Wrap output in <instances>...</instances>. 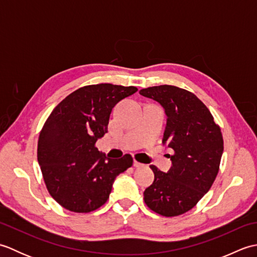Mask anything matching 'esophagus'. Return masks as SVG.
Here are the masks:
<instances>
[{
  "instance_id": "obj_1",
  "label": "esophagus",
  "mask_w": 257,
  "mask_h": 257,
  "mask_svg": "<svg viewBox=\"0 0 257 257\" xmlns=\"http://www.w3.org/2000/svg\"><path fill=\"white\" fill-rule=\"evenodd\" d=\"M134 167L135 168H141V167H144V165H143V163H140L139 161H137V160H134Z\"/></svg>"
}]
</instances>
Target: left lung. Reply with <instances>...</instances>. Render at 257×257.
Here are the masks:
<instances>
[{
  "label": "left lung",
  "instance_id": "obj_1",
  "mask_svg": "<svg viewBox=\"0 0 257 257\" xmlns=\"http://www.w3.org/2000/svg\"><path fill=\"white\" fill-rule=\"evenodd\" d=\"M139 92L165 108L168 119L163 144L173 150L168 173L150 166L155 180L145 190V203L162 216L181 215L203 198L217 176L223 154L221 128L191 91L160 85Z\"/></svg>",
  "mask_w": 257,
  "mask_h": 257
}]
</instances>
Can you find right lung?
I'll return each mask as SVG.
<instances>
[{
	"mask_svg": "<svg viewBox=\"0 0 257 257\" xmlns=\"http://www.w3.org/2000/svg\"><path fill=\"white\" fill-rule=\"evenodd\" d=\"M138 90L112 84L84 86L53 109L37 144V160L47 191L59 205L89 213L107 202L113 180L133 166V157L111 160L96 148L108 133L113 106Z\"/></svg>",
	"mask_w": 257,
	"mask_h": 257,
	"instance_id": "add662e5",
	"label": "right lung"
}]
</instances>
